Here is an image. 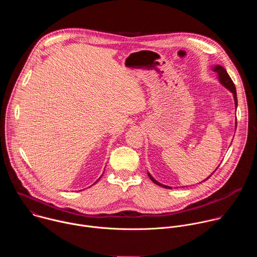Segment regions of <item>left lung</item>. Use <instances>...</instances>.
<instances>
[{
	"label": "left lung",
	"mask_w": 257,
	"mask_h": 257,
	"mask_svg": "<svg viewBox=\"0 0 257 257\" xmlns=\"http://www.w3.org/2000/svg\"><path fill=\"white\" fill-rule=\"evenodd\" d=\"M211 69H212V71L213 72H215L216 73V75H217V79H218V82L221 83L224 87H226L230 92H232V94H233V97H234V101H235V108H237V106H238V100H237V92H236V87H235V84L233 83V81H232V79H231V77L229 76V74H228V72H227V70L223 67V66H221V65H214L213 67H211ZM236 128H237V122L235 123V130H236ZM218 168V167H217ZM216 168V169H217ZM215 169V170H216ZM214 170V171H215ZM214 171H213V173H214ZM213 173H211V175L213 174ZM148 175H149V177H150V179L155 183V184H157V185H159V186H161V187H164V188H167V189H172V187L171 186H167V185H164V184H162V183H160V182H158L149 172H148ZM210 175V176H211ZM209 176V177H210ZM209 177H207L205 180H207ZM205 180H203V181H205ZM202 181V182H203Z\"/></svg>",
	"instance_id": "left-lung-1"
}]
</instances>
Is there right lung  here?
<instances>
[{
    "mask_svg": "<svg viewBox=\"0 0 257 257\" xmlns=\"http://www.w3.org/2000/svg\"><path fill=\"white\" fill-rule=\"evenodd\" d=\"M102 174H103V173H102ZM100 178H101V177H99V179H100ZM99 179H97V180H96V182H97ZM96 182H95V183H96ZM95 183H94V184H95Z\"/></svg>",
    "mask_w": 257,
    "mask_h": 257,
    "instance_id": "right-lung-1",
    "label": "right lung"
}]
</instances>
